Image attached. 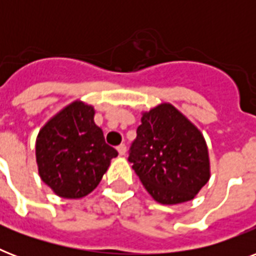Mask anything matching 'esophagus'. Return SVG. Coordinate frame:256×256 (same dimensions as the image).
Wrapping results in <instances>:
<instances>
[{
  "mask_svg": "<svg viewBox=\"0 0 256 256\" xmlns=\"http://www.w3.org/2000/svg\"><path fill=\"white\" fill-rule=\"evenodd\" d=\"M116 150H118V152H120V156H124V154H126V150H128V148H126V144H120L118 148H116Z\"/></svg>",
  "mask_w": 256,
  "mask_h": 256,
  "instance_id": "obj_1",
  "label": "esophagus"
}]
</instances>
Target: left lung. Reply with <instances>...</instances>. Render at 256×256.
Segmentation results:
<instances>
[{"label": "left lung", "instance_id": "8db88e82", "mask_svg": "<svg viewBox=\"0 0 256 256\" xmlns=\"http://www.w3.org/2000/svg\"><path fill=\"white\" fill-rule=\"evenodd\" d=\"M128 160L152 199L178 204L196 196L211 175L202 132L174 104L142 112Z\"/></svg>", "mask_w": 256, "mask_h": 256}]
</instances>
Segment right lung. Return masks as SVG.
I'll return each instance as SVG.
<instances>
[{
    "mask_svg": "<svg viewBox=\"0 0 256 256\" xmlns=\"http://www.w3.org/2000/svg\"><path fill=\"white\" fill-rule=\"evenodd\" d=\"M96 108L81 100L56 112L38 132L36 162L42 182L66 199L88 195L108 171L116 148L94 122Z\"/></svg>",
    "mask_w": 256,
    "mask_h": 256,
    "instance_id": "right-lung-1",
    "label": "right lung"
}]
</instances>
